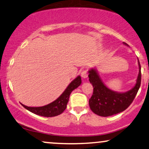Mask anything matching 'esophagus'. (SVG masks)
<instances>
[{
	"label": "esophagus",
	"mask_w": 149,
	"mask_h": 149,
	"mask_svg": "<svg viewBox=\"0 0 149 149\" xmlns=\"http://www.w3.org/2000/svg\"><path fill=\"white\" fill-rule=\"evenodd\" d=\"M81 76H82V78H86L88 77V73H87V71L86 70H83L82 71V73H81Z\"/></svg>",
	"instance_id": "34e87169"
}]
</instances>
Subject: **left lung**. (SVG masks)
<instances>
[{"mask_svg":"<svg viewBox=\"0 0 149 149\" xmlns=\"http://www.w3.org/2000/svg\"><path fill=\"white\" fill-rule=\"evenodd\" d=\"M124 45L129 46L127 43ZM139 73L135 86L126 92H117L109 88L102 82L96 69L88 70V80L93 87V93L89 99L90 109L100 116L108 117L119 113L132 103L141 84V67L138 60Z\"/></svg>","mask_w":149,"mask_h":149,"instance_id":"1","label":"left lung"}]
</instances>
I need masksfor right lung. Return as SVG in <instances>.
Listing matches in <instances>:
<instances>
[{"label": "right lung", "mask_w": 149, "mask_h": 149, "mask_svg": "<svg viewBox=\"0 0 149 149\" xmlns=\"http://www.w3.org/2000/svg\"><path fill=\"white\" fill-rule=\"evenodd\" d=\"M82 80L80 76H77L76 78L69 84L65 91L58 97L56 100L52 102L50 104L45 105L43 107H27L22 104V107H24L30 112L33 113L38 116L43 117H54L61 114L67 108V104L68 103L70 94L73 90L78 88L81 84Z\"/></svg>", "instance_id": "obj_1"}]
</instances>
